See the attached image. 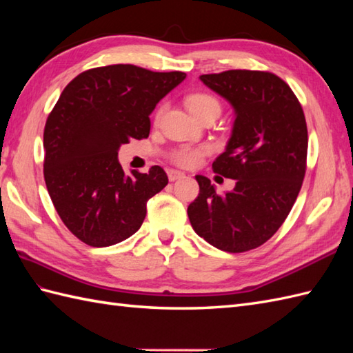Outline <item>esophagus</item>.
I'll return each mask as SVG.
<instances>
[{
	"label": "esophagus",
	"instance_id": "esophagus-1",
	"mask_svg": "<svg viewBox=\"0 0 353 353\" xmlns=\"http://www.w3.org/2000/svg\"><path fill=\"white\" fill-rule=\"evenodd\" d=\"M168 172V179H170V182H174V181H179V179H182L185 174L183 172H181V171H177V170H168L167 171Z\"/></svg>",
	"mask_w": 353,
	"mask_h": 353
}]
</instances>
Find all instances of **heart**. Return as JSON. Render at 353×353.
<instances>
[{
    "label": "heart",
    "mask_w": 353,
    "mask_h": 353,
    "mask_svg": "<svg viewBox=\"0 0 353 353\" xmlns=\"http://www.w3.org/2000/svg\"><path fill=\"white\" fill-rule=\"evenodd\" d=\"M185 104L186 108L190 109L191 114L194 117H197L201 119L206 115H214L219 117L221 112V104L216 99L215 95L208 94V92H192L185 97ZM163 106L156 110L154 119L159 121V118L162 117ZM208 153V147H182L177 148L171 153L170 159L174 162L179 167L183 168H191L196 167V165L201 161V157Z\"/></svg>",
    "instance_id": "heart-1"
}]
</instances>
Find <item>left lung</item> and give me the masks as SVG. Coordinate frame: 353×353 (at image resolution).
Here are the masks:
<instances>
[{"mask_svg": "<svg viewBox=\"0 0 353 353\" xmlns=\"http://www.w3.org/2000/svg\"><path fill=\"white\" fill-rule=\"evenodd\" d=\"M200 79L235 109L234 132L212 170L236 183L216 194L208 177L196 176L200 191L188 216L197 235L216 249L249 252L276 234L302 188L305 114L291 88L273 72L230 70Z\"/></svg>", "mask_w": 353, "mask_h": 353, "instance_id": "obj_1", "label": "left lung"}]
</instances>
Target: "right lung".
<instances>
[{
	"label": "right lung",
	"instance_id": "obj_1",
	"mask_svg": "<svg viewBox=\"0 0 353 353\" xmlns=\"http://www.w3.org/2000/svg\"><path fill=\"white\" fill-rule=\"evenodd\" d=\"M182 71L108 65L72 79L43 129V179L52 205L74 236L108 247L132 236L147 201L168 183L159 165L124 174L121 144L144 139L156 104L183 81Z\"/></svg>",
	"mask_w": 353,
	"mask_h": 353
}]
</instances>
